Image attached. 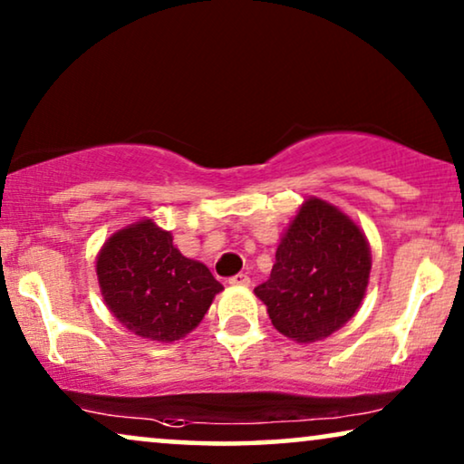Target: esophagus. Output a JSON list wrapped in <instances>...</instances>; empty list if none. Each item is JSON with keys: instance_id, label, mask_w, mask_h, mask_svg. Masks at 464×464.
<instances>
[{"instance_id": "1", "label": "esophagus", "mask_w": 464, "mask_h": 464, "mask_svg": "<svg viewBox=\"0 0 464 464\" xmlns=\"http://www.w3.org/2000/svg\"><path fill=\"white\" fill-rule=\"evenodd\" d=\"M230 285H234V287H249L251 278L246 276V275H243V272H240V275L230 278Z\"/></svg>"}]
</instances>
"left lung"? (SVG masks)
I'll list each match as a JSON object with an SVG mask.
<instances>
[{
    "mask_svg": "<svg viewBox=\"0 0 464 464\" xmlns=\"http://www.w3.org/2000/svg\"><path fill=\"white\" fill-rule=\"evenodd\" d=\"M370 272L365 232L338 207L310 196L283 232L270 278L256 287V295L276 332L310 344L353 319Z\"/></svg>",
    "mask_w": 464,
    "mask_h": 464,
    "instance_id": "1",
    "label": "left lung"
}]
</instances>
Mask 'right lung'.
<instances>
[{
  "label": "right lung",
  "instance_id": "obj_1",
  "mask_svg": "<svg viewBox=\"0 0 464 464\" xmlns=\"http://www.w3.org/2000/svg\"><path fill=\"white\" fill-rule=\"evenodd\" d=\"M97 278L116 321L154 342L186 338L224 289L205 264L181 256L173 234L148 218L105 240L97 256Z\"/></svg>",
  "mask_w": 464,
  "mask_h": 464
}]
</instances>
